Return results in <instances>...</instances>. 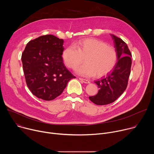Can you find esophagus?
<instances>
[{
	"label": "esophagus",
	"instance_id": "obj_1",
	"mask_svg": "<svg viewBox=\"0 0 154 154\" xmlns=\"http://www.w3.org/2000/svg\"><path fill=\"white\" fill-rule=\"evenodd\" d=\"M79 79L80 80H81L82 82H83V83H90V82L88 80H86V79H82V78H79Z\"/></svg>",
	"mask_w": 154,
	"mask_h": 154
}]
</instances>
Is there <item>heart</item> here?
I'll use <instances>...</instances> for the list:
<instances>
[{
  "label": "heart",
  "instance_id": "1",
  "mask_svg": "<svg viewBox=\"0 0 154 154\" xmlns=\"http://www.w3.org/2000/svg\"><path fill=\"white\" fill-rule=\"evenodd\" d=\"M62 59L66 66L74 69L83 62L85 63L77 69L79 75L102 77L111 72L118 61V53L112 46L93 38L81 39L64 49Z\"/></svg>",
  "mask_w": 154,
  "mask_h": 154
}]
</instances>
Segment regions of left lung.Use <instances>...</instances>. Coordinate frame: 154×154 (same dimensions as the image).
<instances>
[{
	"label": "left lung",
	"instance_id": "1",
	"mask_svg": "<svg viewBox=\"0 0 154 154\" xmlns=\"http://www.w3.org/2000/svg\"><path fill=\"white\" fill-rule=\"evenodd\" d=\"M111 36L118 53V62L111 72L94 82L99 90L96 95L89 97L91 102L99 105L115 102L125 90L130 74L131 54L127 44L122 39Z\"/></svg>",
	"mask_w": 154,
	"mask_h": 154
}]
</instances>
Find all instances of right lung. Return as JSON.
Listing matches in <instances>:
<instances>
[{"label":"right lung","instance_id":"right-lung-1","mask_svg":"<svg viewBox=\"0 0 154 154\" xmlns=\"http://www.w3.org/2000/svg\"><path fill=\"white\" fill-rule=\"evenodd\" d=\"M63 39L52 35L30 41L22 54L27 85L33 95L52 100L59 96L68 82L75 78L62 59Z\"/></svg>","mask_w":154,"mask_h":154}]
</instances>
